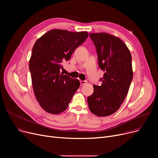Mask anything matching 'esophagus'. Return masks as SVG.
Wrapping results in <instances>:
<instances>
[{
	"mask_svg": "<svg viewBox=\"0 0 158 158\" xmlns=\"http://www.w3.org/2000/svg\"><path fill=\"white\" fill-rule=\"evenodd\" d=\"M80 83H81V85L82 86V85H85L86 84V81H82L81 80L80 81Z\"/></svg>",
	"mask_w": 158,
	"mask_h": 158,
	"instance_id": "obj_1",
	"label": "esophagus"
}]
</instances>
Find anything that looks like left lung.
Wrapping results in <instances>:
<instances>
[{
    "mask_svg": "<svg viewBox=\"0 0 158 158\" xmlns=\"http://www.w3.org/2000/svg\"><path fill=\"white\" fill-rule=\"evenodd\" d=\"M96 47L99 67L104 72L101 86L88 97L89 109L98 117L117 111L126 97L133 77L132 57L126 45L118 37L106 32L90 33Z\"/></svg>",
    "mask_w": 158,
    "mask_h": 158,
    "instance_id": "left-lung-1",
    "label": "left lung"
}]
</instances>
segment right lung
I'll use <instances>...</instances> for the list:
<instances>
[{
  "label": "right lung",
  "mask_w": 158,
  "mask_h": 158,
  "mask_svg": "<svg viewBox=\"0 0 158 158\" xmlns=\"http://www.w3.org/2000/svg\"><path fill=\"white\" fill-rule=\"evenodd\" d=\"M88 36L87 32L62 29L48 31L37 40L32 48L29 70L35 97L40 106L51 114H60L80 86L78 79L60 73L62 62Z\"/></svg>",
  "instance_id": "right-lung-1"
}]
</instances>
